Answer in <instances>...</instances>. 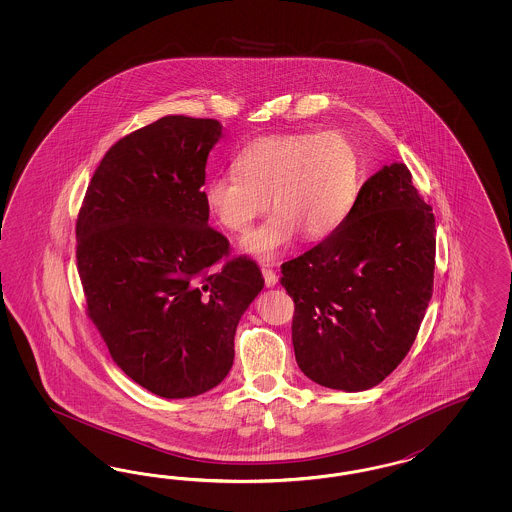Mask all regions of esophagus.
Listing matches in <instances>:
<instances>
[{
    "instance_id": "34e87169",
    "label": "esophagus",
    "mask_w": 512,
    "mask_h": 512,
    "mask_svg": "<svg viewBox=\"0 0 512 512\" xmlns=\"http://www.w3.org/2000/svg\"><path fill=\"white\" fill-rule=\"evenodd\" d=\"M263 278L264 285L266 287H276V283H278V276H276V272L274 270H270V268H263Z\"/></svg>"
}]
</instances>
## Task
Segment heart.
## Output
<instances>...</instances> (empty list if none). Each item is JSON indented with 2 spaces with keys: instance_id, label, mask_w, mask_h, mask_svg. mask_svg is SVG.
<instances>
[{
  "instance_id": "1",
  "label": "heart",
  "mask_w": 512,
  "mask_h": 512,
  "mask_svg": "<svg viewBox=\"0 0 512 512\" xmlns=\"http://www.w3.org/2000/svg\"><path fill=\"white\" fill-rule=\"evenodd\" d=\"M234 169L206 182L204 201L219 225L236 234L248 233L272 201L276 214L242 242L263 263L278 259L300 233L310 242L330 238L357 193V154L338 131L264 135L238 152Z\"/></svg>"
}]
</instances>
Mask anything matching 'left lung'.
Here are the masks:
<instances>
[{
  "instance_id": "1",
  "label": "left lung",
  "mask_w": 512,
  "mask_h": 512,
  "mask_svg": "<svg viewBox=\"0 0 512 512\" xmlns=\"http://www.w3.org/2000/svg\"><path fill=\"white\" fill-rule=\"evenodd\" d=\"M435 217L403 163L364 182L330 238L281 264L295 300L298 368L317 385L360 392L398 368L434 291Z\"/></svg>"
}]
</instances>
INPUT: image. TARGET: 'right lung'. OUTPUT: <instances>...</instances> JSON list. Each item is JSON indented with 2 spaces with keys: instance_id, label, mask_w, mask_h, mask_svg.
Here are the masks:
<instances>
[{
  "instance_id": "add662e5",
  "label": "right lung",
  "mask_w": 512,
  "mask_h": 512,
  "mask_svg": "<svg viewBox=\"0 0 512 512\" xmlns=\"http://www.w3.org/2000/svg\"><path fill=\"white\" fill-rule=\"evenodd\" d=\"M217 120L165 116L118 140L77 219L88 315L118 368L161 398H193L231 370L240 317L264 287L255 261L208 227Z\"/></svg>"
}]
</instances>
